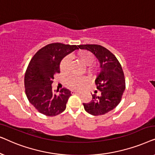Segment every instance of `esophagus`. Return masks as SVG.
<instances>
[{"label": "esophagus", "mask_w": 155, "mask_h": 155, "mask_svg": "<svg viewBox=\"0 0 155 155\" xmlns=\"http://www.w3.org/2000/svg\"><path fill=\"white\" fill-rule=\"evenodd\" d=\"M71 94H80V92H78V91H75V90H72L71 91Z\"/></svg>", "instance_id": "obj_1"}]
</instances>
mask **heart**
Returning a JSON list of instances; mask_svg holds the SVG:
<instances>
[{"label":"heart","instance_id":"b5f03b06","mask_svg":"<svg viewBox=\"0 0 155 155\" xmlns=\"http://www.w3.org/2000/svg\"><path fill=\"white\" fill-rule=\"evenodd\" d=\"M75 56L80 60V61L86 66H90L94 63L95 59L93 55L87 51H79L77 52ZM70 60L68 57H65L62 60L60 64L61 71L63 73H67L69 69ZM87 82V80L84 78L78 77H71L68 80V84L71 87L79 89L82 87Z\"/></svg>","mask_w":155,"mask_h":155}]
</instances>
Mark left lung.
Here are the masks:
<instances>
[{
	"mask_svg": "<svg viewBox=\"0 0 155 155\" xmlns=\"http://www.w3.org/2000/svg\"><path fill=\"white\" fill-rule=\"evenodd\" d=\"M78 47L92 53L98 60L101 68L95 79L97 89L100 91L101 95L92 94V101L83 104L84 110L93 116L103 115L120 103L126 88L124 71L115 56L103 46L86 44Z\"/></svg>",
	"mask_w": 155,
	"mask_h": 155,
	"instance_id": "1",
	"label": "left lung"
}]
</instances>
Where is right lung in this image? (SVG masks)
<instances>
[{
	"instance_id": "right-lung-1",
	"label": "right lung",
	"mask_w": 155,
	"mask_h": 155,
	"mask_svg": "<svg viewBox=\"0 0 155 155\" xmlns=\"http://www.w3.org/2000/svg\"><path fill=\"white\" fill-rule=\"evenodd\" d=\"M76 49V45L50 44L38 51L29 62L25 75V93L41 114L54 116L66 108L71 92L63 88L57 94L58 91H53L51 84L55 74L60 73L62 59Z\"/></svg>"
}]
</instances>
